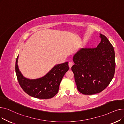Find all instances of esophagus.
<instances>
[{
	"instance_id": "34e87169",
	"label": "esophagus",
	"mask_w": 124,
	"mask_h": 124,
	"mask_svg": "<svg viewBox=\"0 0 124 124\" xmlns=\"http://www.w3.org/2000/svg\"><path fill=\"white\" fill-rule=\"evenodd\" d=\"M73 62H71V61H70V62H69V63H68V65H69V68H71V67H72V66L73 65Z\"/></svg>"
}]
</instances>
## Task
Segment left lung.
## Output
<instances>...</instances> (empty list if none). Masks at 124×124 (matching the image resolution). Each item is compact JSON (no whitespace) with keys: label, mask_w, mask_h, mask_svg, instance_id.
<instances>
[{"label":"left lung","mask_w":124,"mask_h":124,"mask_svg":"<svg viewBox=\"0 0 124 124\" xmlns=\"http://www.w3.org/2000/svg\"><path fill=\"white\" fill-rule=\"evenodd\" d=\"M96 47L83 48L73 57L71 70L78 90L84 95L101 92L110 84L115 71L114 47L107 37L100 34Z\"/></svg>","instance_id":"obj_1"}]
</instances>
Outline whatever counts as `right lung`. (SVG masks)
<instances>
[{"label": "right lung", "instance_id": "obj_1", "mask_svg": "<svg viewBox=\"0 0 124 124\" xmlns=\"http://www.w3.org/2000/svg\"><path fill=\"white\" fill-rule=\"evenodd\" d=\"M18 57L16 62V72L21 87L30 96L39 99H50L55 96L64 74L69 69L68 62L58 64L44 77L35 79L24 77L18 65Z\"/></svg>", "mask_w": 124, "mask_h": 124}]
</instances>
